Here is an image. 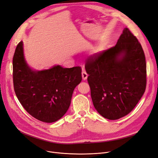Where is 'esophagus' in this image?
Returning a JSON list of instances; mask_svg holds the SVG:
<instances>
[{
    "mask_svg": "<svg viewBox=\"0 0 158 158\" xmlns=\"http://www.w3.org/2000/svg\"><path fill=\"white\" fill-rule=\"evenodd\" d=\"M82 77H83V79L84 81L86 80L87 77H88V74L86 73V72L85 71H83L82 72Z\"/></svg>",
    "mask_w": 158,
    "mask_h": 158,
    "instance_id": "esophagus-1",
    "label": "esophagus"
}]
</instances>
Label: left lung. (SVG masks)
<instances>
[{"instance_id":"1","label":"left lung","mask_w":158,"mask_h":158,"mask_svg":"<svg viewBox=\"0 0 158 158\" xmlns=\"http://www.w3.org/2000/svg\"><path fill=\"white\" fill-rule=\"evenodd\" d=\"M93 105L103 117L117 120L129 114L144 94L147 65L141 45L125 28L113 48L85 64Z\"/></svg>"}]
</instances>
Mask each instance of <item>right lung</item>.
I'll use <instances>...</instances> for the list:
<instances>
[{
	"label": "right lung",
	"mask_w": 158,
	"mask_h": 158,
	"mask_svg": "<svg viewBox=\"0 0 158 158\" xmlns=\"http://www.w3.org/2000/svg\"><path fill=\"white\" fill-rule=\"evenodd\" d=\"M13 80L15 94L33 117L51 123L66 114L75 88L82 81L79 66L64 68L55 65L38 70L27 64L23 42L17 45L13 58Z\"/></svg>",
	"instance_id": "right-lung-1"
}]
</instances>
